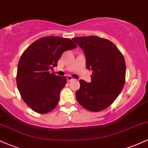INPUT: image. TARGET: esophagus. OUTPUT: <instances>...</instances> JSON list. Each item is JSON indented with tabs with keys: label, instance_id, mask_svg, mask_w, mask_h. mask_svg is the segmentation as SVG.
<instances>
[{
	"label": "esophagus",
	"instance_id": "obj_1",
	"mask_svg": "<svg viewBox=\"0 0 148 148\" xmlns=\"http://www.w3.org/2000/svg\"><path fill=\"white\" fill-rule=\"evenodd\" d=\"M67 81H68V82H69V81H72V80H74V79L72 77V76H67Z\"/></svg>",
	"mask_w": 148,
	"mask_h": 148
}]
</instances>
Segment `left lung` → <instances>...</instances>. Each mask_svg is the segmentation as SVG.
Segmentation results:
<instances>
[{"label": "left lung", "instance_id": "8db88e82", "mask_svg": "<svg viewBox=\"0 0 148 148\" xmlns=\"http://www.w3.org/2000/svg\"><path fill=\"white\" fill-rule=\"evenodd\" d=\"M72 40L84 50L86 67L93 71L90 83L79 81L76 99L88 111H103L111 106L123 89L126 64L123 53L113 42L102 37H78Z\"/></svg>", "mask_w": 148, "mask_h": 148}]
</instances>
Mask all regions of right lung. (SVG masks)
Wrapping results in <instances>:
<instances>
[{"instance_id":"obj_1","label":"right lung","mask_w":148,"mask_h":148,"mask_svg":"<svg viewBox=\"0 0 148 148\" xmlns=\"http://www.w3.org/2000/svg\"><path fill=\"white\" fill-rule=\"evenodd\" d=\"M76 47L69 38L45 37L32 43L22 53L18 63L16 84L22 99L33 111L45 114L56 107L67 78L49 70L57 66L64 51Z\"/></svg>"}]
</instances>
